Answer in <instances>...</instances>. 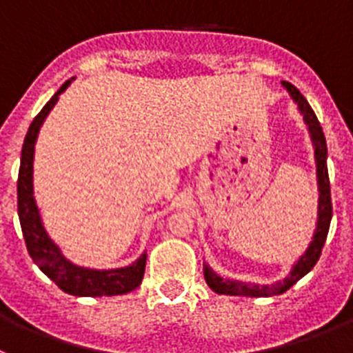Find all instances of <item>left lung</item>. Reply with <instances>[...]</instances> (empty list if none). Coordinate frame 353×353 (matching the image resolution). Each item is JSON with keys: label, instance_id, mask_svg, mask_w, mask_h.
Masks as SVG:
<instances>
[{"label": "left lung", "instance_id": "8db88e82", "mask_svg": "<svg viewBox=\"0 0 353 353\" xmlns=\"http://www.w3.org/2000/svg\"><path fill=\"white\" fill-rule=\"evenodd\" d=\"M282 85L289 91L291 99L294 100L300 112L303 114V120L309 129L310 140L314 145V158H316V174H318V190H319V203H318V226L314 232L312 242L307 248L300 260L292 265L291 272L287 274L283 280L272 283V285H259V283H245L239 282V280H228V278H221L217 272L213 271L204 263V280L208 283L212 291L217 294H232V296H250V298H265V296L282 294L287 289H291L300 278H303L310 269L316 265V262L321 256V250L325 245L328 235V228H330V221H332V201H330V181H328V168H327V141H325V134L319 125L318 118L314 114L312 108L309 102L305 100L303 94L296 90L291 82H282Z\"/></svg>", "mask_w": 353, "mask_h": 353}]
</instances>
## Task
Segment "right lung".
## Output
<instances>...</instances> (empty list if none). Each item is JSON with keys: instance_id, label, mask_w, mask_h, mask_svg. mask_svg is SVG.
Returning a JSON list of instances; mask_svg holds the SVG:
<instances>
[{"instance_id": "right-lung-1", "label": "right lung", "mask_w": 353, "mask_h": 353, "mask_svg": "<svg viewBox=\"0 0 353 353\" xmlns=\"http://www.w3.org/2000/svg\"><path fill=\"white\" fill-rule=\"evenodd\" d=\"M73 81V79H71ZM71 81H66L61 90L53 94L50 102L41 109L28 127L23 150H21V167L17 177V213H19L21 230L25 236L26 250L32 260L39 265L41 271L61 287L62 291L73 296H117L134 291L143 280L147 253L127 268L118 269H88L71 263L62 254L59 245L46 233L41 221L39 208L34 197V152L37 134L46 120L48 112L57 103L59 94L66 91Z\"/></svg>"}]
</instances>
